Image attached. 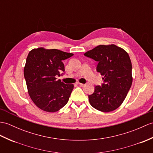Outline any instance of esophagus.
Listing matches in <instances>:
<instances>
[{
  "mask_svg": "<svg viewBox=\"0 0 153 153\" xmlns=\"http://www.w3.org/2000/svg\"><path fill=\"white\" fill-rule=\"evenodd\" d=\"M78 85H79V86H81V87H85V85H85V84H83V83H78Z\"/></svg>",
  "mask_w": 153,
  "mask_h": 153,
  "instance_id": "1",
  "label": "esophagus"
}]
</instances>
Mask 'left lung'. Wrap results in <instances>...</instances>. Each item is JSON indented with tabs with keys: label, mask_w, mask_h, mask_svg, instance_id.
Masks as SVG:
<instances>
[{
	"label": "left lung",
	"mask_w": 153,
	"mask_h": 153,
	"mask_svg": "<svg viewBox=\"0 0 153 153\" xmlns=\"http://www.w3.org/2000/svg\"><path fill=\"white\" fill-rule=\"evenodd\" d=\"M84 55L98 62L97 72L104 82L88 96L90 104L102 112L114 111L123 104L132 83L129 55L115 44L99 45Z\"/></svg>",
	"instance_id": "left-lung-1"
}]
</instances>
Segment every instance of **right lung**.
Here are the masks:
<instances>
[{
    "label": "right lung",
    "mask_w": 153,
    "mask_h": 153,
    "mask_svg": "<svg viewBox=\"0 0 153 153\" xmlns=\"http://www.w3.org/2000/svg\"><path fill=\"white\" fill-rule=\"evenodd\" d=\"M74 54L56 49L34 48L28 53L24 67V76L28 94L38 108L56 112L68 102L74 87L56 77L65 72L63 60Z\"/></svg>",
    "instance_id": "add662e5"
}]
</instances>
